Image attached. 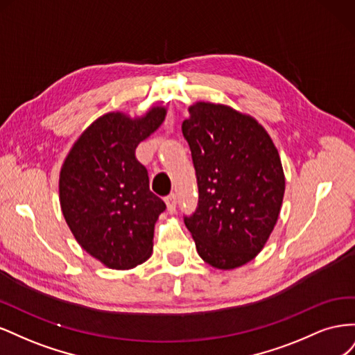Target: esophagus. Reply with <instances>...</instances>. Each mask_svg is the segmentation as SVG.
<instances>
[{
	"mask_svg": "<svg viewBox=\"0 0 355 355\" xmlns=\"http://www.w3.org/2000/svg\"><path fill=\"white\" fill-rule=\"evenodd\" d=\"M166 204H167V210L170 213H175L176 211V206H178V198H176V194H170L164 198Z\"/></svg>",
	"mask_w": 355,
	"mask_h": 355,
	"instance_id": "obj_1",
	"label": "esophagus"
}]
</instances>
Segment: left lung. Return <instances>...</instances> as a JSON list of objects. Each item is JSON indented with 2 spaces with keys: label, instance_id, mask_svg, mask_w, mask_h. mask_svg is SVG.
Masks as SVG:
<instances>
[{
  "label": "left lung",
  "instance_id": "left-lung-1",
  "mask_svg": "<svg viewBox=\"0 0 355 355\" xmlns=\"http://www.w3.org/2000/svg\"><path fill=\"white\" fill-rule=\"evenodd\" d=\"M198 184L185 219L204 262L234 270L257 256L282 210L286 178L271 136L231 106L196 102L182 123Z\"/></svg>",
  "mask_w": 355,
  "mask_h": 355
}]
</instances>
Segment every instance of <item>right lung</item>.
<instances>
[{
    "mask_svg": "<svg viewBox=\"0 0 355 355\" xmlns=\"http://www.w3.org/2000/svg\"><path fill=\"white\" fill-rule=\"evenodd\" d=\"M164 106L142 116L108 112L71 148L59 176V200L83 249L112 270H130L153 253L155 222L166 204L149 189L137 145L166 118Z\"/></svg>",
    "mask_w": 355,
    "mask_h": 355,
    "instance_id": "right-lung-1",
    "label": "right lung"
}]
</instances>
